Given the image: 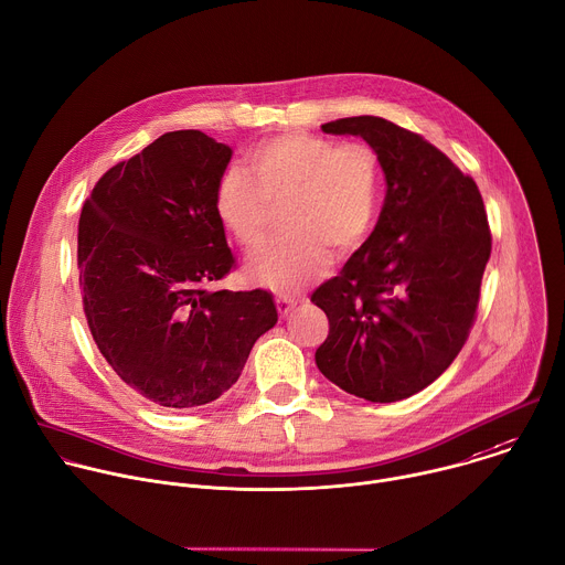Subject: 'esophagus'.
Instances as JSON below:
<instances>
[{
	"mask_svg": "<svg viewBox=\"0 0 565 565\" xmlns=\"http://www.w3.org/2000/svg\"><path fill=\"white\" fill-rule=\"evenodd\" d=\"M295 306H297L295 299H290V297H286V295L277 297V310H279L281 317H288V315L295 310Z\"/></svg>",
	"mask_w": 565,
	"mask_h": 565,
	"instance_id": "obj_1",
	"label": "esophagus"
}]
</instances>
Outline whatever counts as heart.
Returning a JSON list of instances; mask_svg holds the SVG:
<instances>
[{
    "label": "heart",
    "mask_w": 565,
    "mask_h": 565,
    "mask_svg": "<svg viewBox=\"0 0 565 565\" xmlns=\"http://www.w3.org/2000/svg\"><path fill=\"white\" fill-rule=\"evenodd\" d=\"M244 161L248 172H222L213 209L226 233L255 253L266 242L268 209L279 204L284 235L253 262L257 281L295 290L326 266L328 250L343 257L367 239L382 200L380 159L370 146L290 130L255 143Z\"/></svg>",
    "instance_id": "1"
}]
</instances>
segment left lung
<instances>
[{
    "mask_svg": "<svg viewBox=\"0 0 565 565\" xmlns=\"http://www.w3.org/2000/svg\"><path fill=\"white\" fill-rule=\"evenodd\" d=\"M321 130L361 137L388 188L372 235L310 297L330 323L315 361L354 397L399 402L430 386L470 334L492 250L483 200L437 146L384 117Z\"/></svg>",
    "mask_w": 565,
    "mask_h": 565,
    "instance_id": "1",
    "label": "left lung"
}]
</instances>
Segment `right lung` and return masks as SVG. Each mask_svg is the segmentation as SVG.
<instances>
[{
    "label": "right lung",
    "instance_id": "obj_1",
    "mask_svg": "<svg viewBox=\"0 0 565 565\" xmlns=\"http://www.w3.org/2000/svg\"><path fill=\"white\" fill-rule=\"evenodd\" d=\"M233 150L166 132L102 174L84 202L77 268L90 334L141 397L195 408L222 397L277 323L268 290L213 288L235 268L213 198Z\"/></svg>",
    "mask_w": 565,
    "mask_h": 565
}]
</instances>
